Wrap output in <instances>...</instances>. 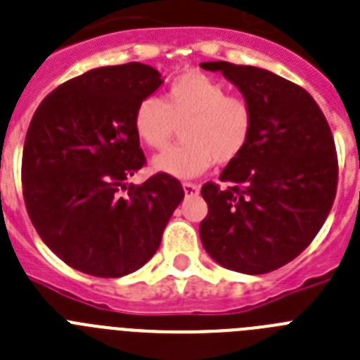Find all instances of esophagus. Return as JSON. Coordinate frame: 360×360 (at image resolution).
Here are the masks:
<instances>
[{
    "label": "esophagus",
    "instance_id": "1",
    "mask_svg": "<svg viewBox=\"0 0 360 360\" xmlns=\"http://www.w3.org/2000/svg\"><path fill=\"white\" fill-rule=\"evenodd\" d=\"M184 191H186L187 196H195V195H198L200 187L196 186V184H193V182H184Z\"/></svg>",
    "mask_w": 360,
    "mask_h": 360
}]
</instances>
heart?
I'll use <instances>...</instances> for the list:
<instances>
[{"label": "heart", "mask_w": 360, "mask_h": 360, "mask_svg": "<svg viewBox=\"0 0 360 360\" xmlns=\"http://www.w3.org/2000/svg\"><path fill=\"white\" fill-rule=\"evenodd\" d=\"M184 124V142L156 156V171L178 178L204 173L214 162L231 164L253 136L255 109L242 94L211 76L189 70L169 84L162 100L143 98L134 109L133 127L140 142L164 150Z\"/></svg>", "instance_id": "heart-1"}]
</instances>
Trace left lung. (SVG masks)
I'll use <instances>...</instances> for the list:
<instances>
[{"label": "left lung", "mask_w": 360, "mask_h": 360, "mask_svg": "<svg viewBox=\"0 0 360 360\" xmlns=\"http://www.w3.org/2000/svg\"><path fill=\"white\" fill-rule=\"evenodd\" d=\"M220 70L255 109L250 143L227 164L220 184L202 186L205 251L220 266L248 275L275 271L299 257L333 205L339 160L326 116L306 89L269 70L229 61Z\"/></svg>", "instance_id": "8db88e82"}]
</instances>
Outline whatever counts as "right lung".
<instances>
[{
  "label": "right lung",
  "instance_id": "obj_1",
  "mask_svg": "<svg viewBox=\"0 0 360 360\" xmlns=\"http://www.w3.org/2000/svg\"><path fill=\"white\" fill-rule=\"evenodd\" d=\"M162 85L131 61L61 84L30 120L21 160L23 200L41 240L70 268L118 278L156 253L184 187L167 173L127 178L147 164L134 109Z\"/></svg>",
  "mask_w": 360,
  "mask_h": 360
}]
</instances>
